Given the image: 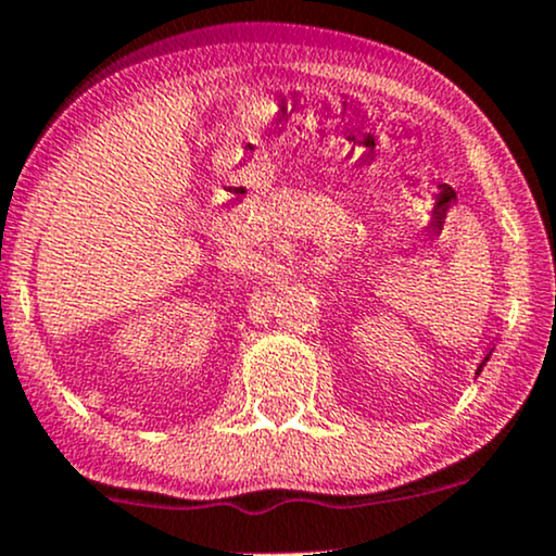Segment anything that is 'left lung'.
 Instances as JSON below:
<instances>
[{"mask_svg":"<svg viewBox=\"0 0 556 556\" xmlns=\"http://www.w3.org/2000/svg\"><path fill=\"white\" fill-rule=\"evenodd\" d=\"M489 355H491V353H489ZM489 355H486V358H483V363H481V366H478V374H481V368H483V366H486V361H489Z\"/></svg>","mask_w":556,"mask_h":556,"instance_id":"left-lung-1","label":"left lung"}]
</instances>
